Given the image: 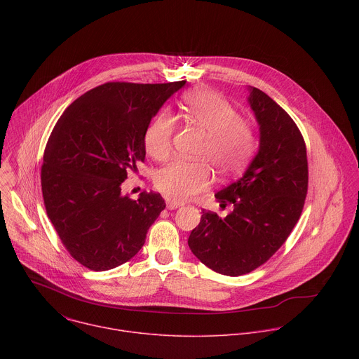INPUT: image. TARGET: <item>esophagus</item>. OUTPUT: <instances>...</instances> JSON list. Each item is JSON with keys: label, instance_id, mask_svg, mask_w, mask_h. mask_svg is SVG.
<instances>
[{"label": "esophagus", "instance_id": "esophagus-1", "mask_svg": "<svg viewBox=\"0 0 359 359\" xmlns=\"http://www.w3.org/2000/svg\"><path fill=\"white\" fill-rule=\"evenodd\" d=\"M166 206H168L169 210H175V209L183 206V204L179 203V201H175V200H166Z\"/></svg>", "mask_w": 359, "mask_h": 359}]
</instances>
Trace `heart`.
Segmentation results:
<instances>
[{
    "label": "heart",
    "mask_w": 359,
    "mask_h": 359,
    "mask_svg": "<svg viewBox=\"0 0 359 359\" xmlns=\"http://www.w3.org/2000/svg\"><path fill=\"white\" fill-rule=\"evenodd\" d=\"M184 115L208 132L201 155L209 158L220 175L240 172L254 155L257 137L250 122L240 119L237 111L219 93L197 89L182 99ZM175 121L161 114L144 133V147L159 162L166 161L173 149ZM212 183V169L206 162L175 161L155 177L156 189L168 198L184 201L206 190Z\"/></svg>",
    "instance_id": "b5f03b06"
}]
</instances>
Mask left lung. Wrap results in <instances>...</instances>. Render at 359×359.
Wrapping results in <instances>:
<instances>
[{
  "mask_svg": "<svg viewBox=\"0 0 359 359\" xmlns=\"http://www.w3.org/2000/svg\"><path fill=\"white\" fill-rule=\"evenodd\" d=\"M248 104L260 125V147L244 175L216 193L224 219L204 212L189 236L196 257L219 274L237 277L262 264L285 243L309 190L304 137L291 116L263 90L250 86Z\"/></svg>",
  "mask_w": 359,
  "mask_h": 359,
  "instance_id": "1",
  "label": "left lung"
}]
</instances>
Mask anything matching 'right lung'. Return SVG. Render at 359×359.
Segmentation results:
<instances>
[{
	"label": "right lung",
	"instance_id": "obj_1",
	"mask_svg": "<svg viewBox=\"0 0 359 359\" xmlns=\"http://www.w3.org/2000/svg\"><path fill=\"white\" fill-rule=\"evenodd\" d=\"M184 83L99 85L72 102L50 133L41 168L43 204L83 267L107 271L129 262L166 208L159 193L132 200L122 183L144 161L151 118Z\"/></svg>",
	"mask_w": 359,
	"mask_h": 359
}]
</instances>
